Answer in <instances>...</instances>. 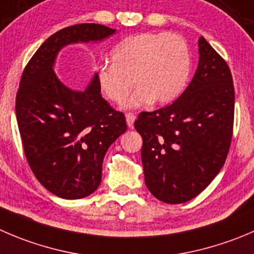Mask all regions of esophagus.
<instances>
[{
	"mask_svg": "<svg viewBox=\"0 0 254 254\" xmlns=\"http://www.w3.org/2000/svg\"><path fill=\"white\" fill-rule=\"evenodd\" d=\"M125 118H127V127H130V129H131L132 127H134V122H135V115L132 114V113H127V115H125Z\"/></svg>",
	"mask_w": 254,
	"mask_h": 254,
	"instance_id": "34e87169",
	"label": "esophagus"
}]
</instances>
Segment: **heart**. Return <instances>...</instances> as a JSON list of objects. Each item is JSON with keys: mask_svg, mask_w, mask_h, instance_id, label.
Listing matches in <instances>:
<instances>
[{"mask_svg": "<svg viewBox=\"0 0 254 254\" xmlns=\"http://www.w3.org/2000/svg\"><path fill=\"white\" fill-rule=\"evenodd\" d=\"M112 59L113 63L97 67V82L105 97L114 103H122L134 83L136 89L125 103L127 108L150 102L156 105L174 102L184 92L191 70L186 41L166 32L127 37L113 48Z\"/></svg>", "mask_w": 254, "mask_h": 254, "instance_id": "1", "label": "heart"}]
</instances>
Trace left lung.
Returning a JSON list of instances; mask_svg holds the SVG:
<instances>
[{"instance_id":"left-lung-1","label":"left lung","mask_w":254,"mask_h":254,"mask_svg":"<svg viewBox=\"0 0 254 254\" xmlns=\"http://www.w3.org/2000/svg\"><path fill=\"white\" fill-rule=\"evenodd\" d=\"M198 65L184 93L169 107L140 113L145 184L165 203L192 200L222 169L230 150L235 88L225 59L203 37Z\"/></svg>"}]
</instances>
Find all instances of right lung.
Here are the masks:
<instances>
[{"mask_svg":"<svg viewBox=\"0 0 254 254\" xmlns=\"http://www.w3.org/2000/svg\"><path fill=\"white\" fill-rule=\"evenodd\" d=\"M114 33L97 23L61 29L43 42L22 73L16 118L24 155L37 180L65 200L87 197L99 187L103 160L127 122L102 97L95 74L84 90L63 84L54 73L57 56L65 46Z\"/></svg>","mask_w":254,"mask_h":254,"instance_id":"right-lung-1","label":"right lung"}]
</instances>
